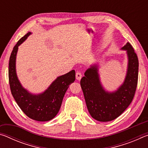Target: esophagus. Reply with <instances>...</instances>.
Wrapping results in <instances>:
<instances>
[{"instance_id": "34e87169", "label": "esophagus", "mask_w": 148, "mask_h": 148, "mask_svg": "<svg viewBox=\"0 0 148 148\" xmlns=\"http://www.w3.org/2000/svg\"><path fill=\"white\" fill-rule=\"evenodd\" d=\"M82 74L81 72H77V73L76 74V79L80 80V79H81V78H82Z\"/></svg>"}]
</instances>
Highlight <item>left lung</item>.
<instances>
[{
  "label": "left lung",
  "mask_w": 148,
  "mask_h": 148,
  "mask_svg": "<svg viewBox=\"0 0 148 148\" xmlns=\"http://www.w3.org/2000/svg\"><path fill=\"white\" fill-rule=\"evenodd\" d=\"M121 49L126 51L128 64L124 82L116 91L110 92L104 88L97 64H91L86 70L80 81L89 114L99 121H110L119 117L131 103L136 91L138 76V57L129 42Z\"/></svg>",
  "instance_id": "left-lung-1"
}]
</instances>
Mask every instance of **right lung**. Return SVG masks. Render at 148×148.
Instances as JSON below:
<instances>
[{"instance_id": "right-lung-1", "label": "right lung", "mask_w": 148, "mask_h": 148, "mask_svg": "<svg viewBox=\"0 0 148 148\" xmlns=\"http://www.w3.org/2000/svg\"><path fill=\"white\" fill-rule=\"evenodd\" d=\"M27 34L17 42L12 50L9 61L8 76L12 96L29 118L38 121H47L53 119L61 108L64 94L70 85L75 81V71L57 77L44 92L32 94L22 86L16 73V56L18 47L30 34Z\"/></svg>"}]
</instances>
